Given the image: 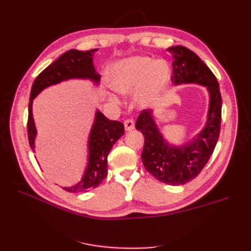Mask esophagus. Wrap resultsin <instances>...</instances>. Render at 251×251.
<instances>
[{
    "label": "esophagus",
    "mask_w": 251,
    "mask_h": 251,
    "mask_svg": "<svg viewBox=\"0 0 251 251\" xmlns=\"http://www.w3.org/2000/svg\"><path fill=\"white\" fill-rule=\"evenodd\" d=\"M124 124H125V127L126 131H132L135 126V123L132 119H126Z\"/></svg>",
    "instance_id": "1"
}]
</instances>
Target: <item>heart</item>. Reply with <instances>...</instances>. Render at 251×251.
<instances>
[{"instance_id": "heart-1", "label": "heart", "mask_w": 251, "mask_h": 251, "mask_svg": "<svg viewBox=\"0 0 251 251\" xmlns=\"http://www.w3.org/2000/svg\"><path fill=\"white\" fill-rule=\"evenodd\" d=\"M171 69L165 60H154L147 56H135L116 63L111 68L112 87L123 93L138 90L136 100L147 107L168 86Z\"/></svg>"}]
</instances>
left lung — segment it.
Returning <instances> with one entry per match:
<instances>
[{
	"label": "left lung",
	"instance_id": "1",
	"mask_svg": "<svg viewBox=\"0 0 251 251\" xmlns=\"http://www.w3.org/2000/svg\"><path fill=\"white\" fill-rule=\"evenodd\" d=\"M173 54L172 81L200 83L210 96L207 121L194 141L181 148L166 142L154 123L151 110H142L136 120V130L144 135L141 159L144 168L162 183L181 185L195 179L208 162L219 139L221 127L222 97L215 74L200 57L182 46L168 49Z\"/></svg>",
	"mask_w": 251,
	"mask_h": 251
}]
</instances>
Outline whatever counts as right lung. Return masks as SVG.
I'll return each instance as SVG.
<instances>
[{
    "mask_svg": "<svg viewBox=\"0 0 251 251\" xmlns=\"http://www.w3.org/2000/svg\"><path fill=\"white\" fill-rule=\"evenodd\" d=\"M97 49L78 51L71 49L65 52L46 69L43 70L35 80L30 93L28 105L27 132L30 148L34 151V138L36 130L32 117L33 98L42 90L51 85L69 78H89L100 81V74L95 72L93 54ZM125 134L124 124L109 120L100 111L96 112L95 121L89 137V160L87 170L80 182L71 187H64L69 193H86L100 186L108 174V155L112 147Z\"/></svg>",
    "mask_w": 251,
    "mask_h": 251,
    "instance_id": "add662e5",
    "label": "right lung"
}]
</instances>
